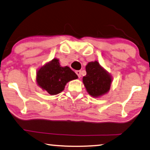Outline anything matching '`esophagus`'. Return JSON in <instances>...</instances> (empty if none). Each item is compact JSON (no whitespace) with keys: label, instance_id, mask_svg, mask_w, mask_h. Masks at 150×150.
Masks as SVG:
<instances>
[{"label":"esophagus","instance_id":"34e87169","mask_svg":"<svg viewBox=\"0 0 150 150\" xmlns=\"http://www.w3.org/2000/svg\"><path fill=\"white\" fill-rule=\"evenodd\" d=\"M75 73H76V74L77 75L78 77L80 78V77H81V71H77Z\"/></svg>","mask_w":150,"mask_h":150}]
</instances>
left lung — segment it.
Segmentation results:
<instances>
[{"mask_svg":"<svg viewBox=\"0 0 150 150\" xmlns=\"http://www.w3.org/2000/svg\"><path fill=\"white\" fill-rule=\"evenodd\" d=\"M86 69L87 74L83 77V83L89 94L97 98L108 92L110 88L112 77L99 62H89Z\"/></svg>","mask_w":150,"mask_h":150,"instance_id":"left-lung-1","label":"left lung"}]
</instances>
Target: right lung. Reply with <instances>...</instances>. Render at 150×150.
I'll return each instance as SVG.
<instances>
[{"mask_svg": "<svg viewBox=\"0 0 150 150\" xmlns=\"http://www.w3.org/2000/svg\"><path fill=\"white\" fill-rule=\"evenodd\" d=\"M59 61L57 59H52L37 72L38 85L50 95L61 93L69 81L78 78L76 73L69 67L60 65Z\"/></svg>", "mask_w": 150, "mask_h": 150, "instance_id": "add662e5", "label": "right lung"}]
</instances>
